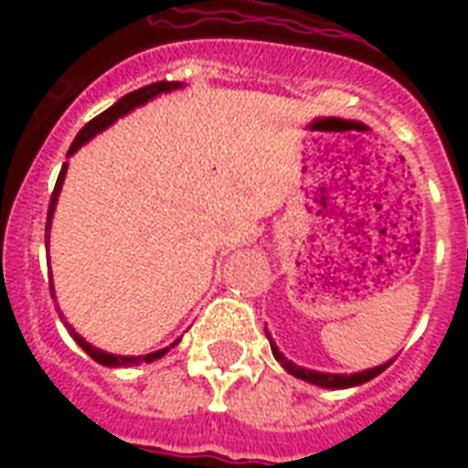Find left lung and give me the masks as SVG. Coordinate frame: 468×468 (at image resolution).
<instances>
[{"instance_id":"left-lung-1","label":"left lung","mask_w":468,"mask_h":468,"mask_svg":"<svg viewBox=\"0 0 468 468\" xmlns=\"http://www.w3.org/2000/svg\"><path fill=\"white\" fill-rule=\"evenodd\" d=\"M267 333V330H264ZM267 337H270V333H267ZM270 345H271V355H274V359H277L282 367H284L289 374H293L296 378H303V381H308V384H315V386H323V388H349V386H359V384H367V381H371L374 377H378L381 371L388 369L391 367V362L386 364H378V367H374V369H367V371H359V374H323V371H311V369H303V367H299V364L289 362L282 352L277 349V345L271 342L270 337Z\"/></svg>"}]
</instances>
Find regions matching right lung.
<instances>
[{
	"label": "right lung",
	"mask_w": 468,
	"mask_h": 468,
	"mask_svg": "<svg viewBox=\"0 0 468 468\" xmlns=\"http://www.w3.org/2000/svg\"><path fill=\"white\" fill-rule=\"evenodd\" d=\"M176 87H182L179 82H155V84H148V87H141V90H135L131 91V94H126V97H121L116 104L112 106V109H106L104 113H99L97 119H91L87 126L77 133V138L72 141V145H69L68 150V157L69 155H75L77 150L82 148L84 143L90 141V138H94L97 133H101L106 126H112L113 121L121 119L123 113L128 112H133L135 106H141L145 104V101H150L153 97H157V94H162V91H172L176 90ZM65 172H68V162L62 165L60 169V175H58V182H55V189H53V197H50V206H48V223H46V230H50V220H53V211H55V204H58V197H60V189H62V179H65ZM46 240H48V235H46ZM50 286H53V282H50ZM55 296V293H53ZM68 325V323H65ZM69 335L75 337V342L80 345V347L87 352V355L94 359V362L99 364H104V367H133V364H143V362H155V359H160V356L167 355V349L169 347H175V345H169V347L165 349H157V352H153V355H143V356H119V355H109V352H104V349H97V347H91L90 342L84 340V337H80V335L72 330V325H68Z\"/></svg>",
	"instance_id": "obj_1"
}]
</instances>
